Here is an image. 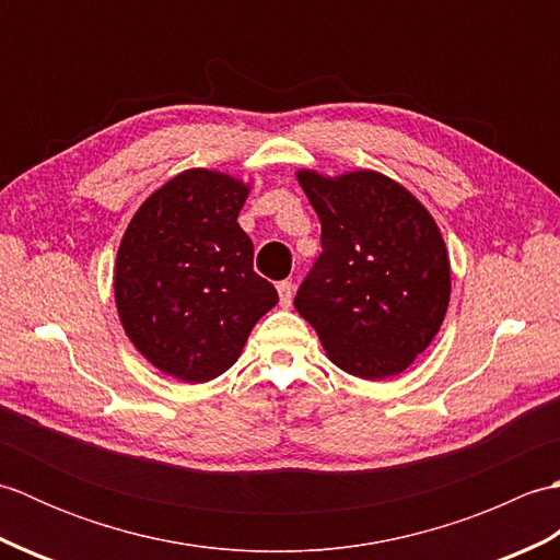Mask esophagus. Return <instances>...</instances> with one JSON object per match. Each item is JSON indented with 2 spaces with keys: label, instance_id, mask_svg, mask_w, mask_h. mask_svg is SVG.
Listing matches in <instances>:
<instances>
[{
  "label": "esophagus",
  "instance_id": "esophagus-1",
  "mask_svg": "<svg viewBox=\"0 0 560 560\" xmlns=\"http://www.w3.org/2000/svg\"><path fill=\"white\" fill-rule=\"evenodd\" d=\"M277 291H279L281 307H289L291 301H293V283L291 281H279L277 283Z\"/></svg>",
  "mask_w": 560,
  "mask_h": 560
}]
</instances>
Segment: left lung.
<instances>
[{
  "label": "left lung",
  "mask_w": 560,
  "mask_h": 560,
  "mask_svg": "<svg viewBox=\"0 0 560 560\" xmlns=\"http://www.w3.org/2000/svg\"><path fill=\"white\" fill-rule=\"evenodd\" d=\"M295 177L323 223V255L295 311L343 373H404L431 347L450 305V257L435 219L377 171L329 177L301 168Z\"/></svg>",
  "instance_id": "left-lung-1"
}]
</instances>
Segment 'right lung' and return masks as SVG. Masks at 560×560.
Listing matches in <instances>:
<instances>
[{
    "label": "right lung",
    "mask_w": 560,
    "mask_h": 560,
    "mask_svg": "<svg viewBox=\"0 0 560 560\" xmlns=\"http://www.w3.org/2000/svg\"><path fill=\"white\" fill-rule=\"evenodd\" d=\"M249 183L221 171L171 177L129 221L115 259V305L129 341L180 383H209L243 353L249 331L279 303L253 269L237 223Z\"/></svg>",
    "instance_id": "right-lung-1"
}]
</instances>
